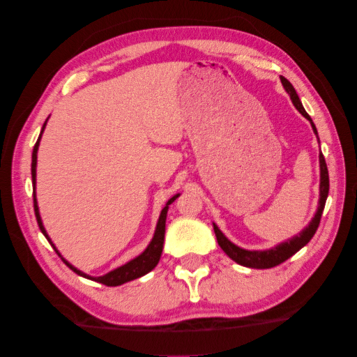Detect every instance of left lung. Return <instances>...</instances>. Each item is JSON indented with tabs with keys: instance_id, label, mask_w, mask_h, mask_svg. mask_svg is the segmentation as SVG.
Instances as JSON below:
<instances>
[{
	"instance_id": "1",
	"label": "left lung",
	"mask_w": 357,
	"mask_h": 357,
	"mask_svg": "<svg viewBox=\"0 0 357 357\" xmlns=\"http://www.w3.org/2000/svg\"><path fill=\"white\" fill-rule=\"evenodd\" d=\"M280 81H282L284 89L290 96L293 105H295V108L310 122L312 130H314V133L318 137V131L315 128V123L312 122L310 116L305 112L301 100H299L298 93L295 91V87H293L290 81L284 77H280ZM328 192H329L328 166H326V161H324L323 153H320V199H318V208H317L315 216L312 218V221L309 222V226L305 227L303 232H299L296 236H293V238L280 243V245H278V246L266 249V251H248V249H243L240 246L234 245V243L230 241L227 236L221 232L220 227H218L213 222L218 245H220L222 251L226 252L234 261H236L238 265L248 266V268H257V270H265V268L278 266L282 264V261H285L287 259H290L291 255H295L299 249L307 245V243L312 240V236L315 235L318 226H320V220H321V215L324 210V204H326V199H328Z\"/></svg>"
}]
</instances>
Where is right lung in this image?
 I'll use <instances>...</instances> for the list:
<instances>
[{
  "label": "right lung",
  "instance_id": "right-lung-1",
  "mask_svg": "<svg viewBox=\"0 0 357 357\" xmlns=\"http://www.w3.org/2000/svg\"><path fill=\"white\" fill-rule=\"evenodd\" d=\"M45 125H47V121L45 123H43L42 127V131L39 135V139H37L36 146L33 149V162H31V175H33V192H34V211H36V220H37V224H39V229L40 232L45 235V238L50 241V245L53 246V249L56 251V254L59 255L61 260L64 261V264L70 268V270L73 273H77L78 276H83L86 279H91V280H96V282H100L103 285H108V287H117V285H122L125 282H130V280L133 279H137L144 276V274H147L153 270V268L158 265L160 261V257H161V252H162V243H165V230H166V216H167V208L169 205H171L175 199H177L180 195H175L174 197H171L166 204V207L161 210V215H160V220L158 222H156V229H155V234H153V238L152 241L149 243V246L146 248V251H144L142 254L137 255L136 259L127 261V264L116 268V270H112L109 273H106L105 276H98V278H92L89 276V274H86L83 271H79L75 268L73 265L68 264V261L62 257V255L59 254L58 249H56V246L53 245V241L50 240V236L47 234L45 227H43L42 224V220H40V213H39V207H37V199H36V166H37V150H39V142H40V137H42V133L43 130H45Z\"/></svg>",
  "mask_w": 357,
  "mask_h": 357
}]
</instances>
